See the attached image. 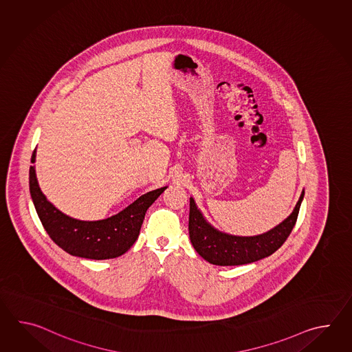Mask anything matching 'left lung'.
Segmentation results:
<instances>
[{"mask_svg":"<svg viewBox=\"0 0 352 352\" xmlns=\"http://www.w3.org/2000/svg\"><path fill=\"white\" fill-rule=\"evenodd\" d=\"M303 196L305 191L299 196L292 214L280 224L270 232L255 236H236L219 232L206 221L201 211L197 209L194 199L190 197L188 232L192 247L206 262L223 267L243 265L270 256L283 245L292 232Z\"/></svg>","mask_w":352,"mask_h":352,"instance_id":"obj_1","label":"left lung"}]
</instances>
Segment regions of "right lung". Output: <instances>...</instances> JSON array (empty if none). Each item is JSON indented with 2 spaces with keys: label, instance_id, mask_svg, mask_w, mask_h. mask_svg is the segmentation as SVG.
<instances>
[{
  "label": "right lung",
  "instance_id": "add662e5",
  "mask_svg": "<svg viewBox=\"0 0 352 352\" xmlns=\"http://www.w3.org/2000/svg\"><path fill=\"white\" fill-rule=\"evenodd\" d=\"M35 157L36 150L32 153L31 164L35 162ZM29 184L40 221L54 243L69 254L96 261L117 258L135 244L146 211L167 188L161 187L142 195L117 215L97 221H82L67 217L47 201L38 187L34 166H30Z\"/></svg>",
  "mask_w": 352,
  "mask_h": 352
}]
</instances>
